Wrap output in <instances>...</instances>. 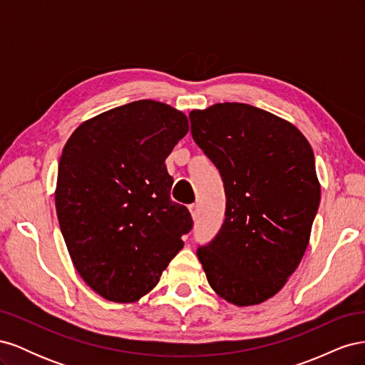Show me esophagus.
Here are the masks:
<instances>
[{
  "instance_id": "esophagus-1",
  "label": "esophagus",
  "mask_w": 365,
  "mask_h": 365,
  "mask_svg": "<svg viewBox=\"0 0 365 365\" xmlns=\"http://www.w3.org/2000/svg\"><path fill=\"white\" fill-rule=\"evenodd\" d=\"M189 210H190L193 219H197V216H200V205L192 204V205H189Z\"/></svg>"
}]
</instances>
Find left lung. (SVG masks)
Segmentation results:
<instances>
[{
  "mask_svg": "<svg viewBox=\"0 0 365 365\" xmlns=\"http://www.w3.org/2000/svg\"><path fill=\"white\" fill-rule=\"evenodd\" d=\"M189 118L227 201L197 259L227 302L259 304L283 288L307 248L319 205L312 148L288 121L247 103H217Z\"/></svg>",
  "mask_w": 365,
  "mask_h": 365,
  "instance_id": "obj_1",
  "label": "left lung"
}]
</instances>
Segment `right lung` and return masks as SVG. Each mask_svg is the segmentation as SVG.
Masks as SVG:
<instances>
[{
	"label": "right lung",
	"instance_id": "obj_1",
	"mask_svg": "<svg viewBox=\"0 0 365 365\" xmlns=\"http://www.w3.org/2000/svg\"><path fill=\"white\" fill-rule=\"evenodd\" d=\"M187 117L137 101L77 128L62 150L56 212L77 272L109 302L149 292L193 228L189 208L170 200L165 158Z\"/></svg>",
	"mask_w": 365,
	"mask_h": 365
}]
</instances>
